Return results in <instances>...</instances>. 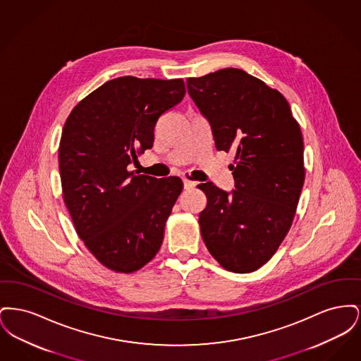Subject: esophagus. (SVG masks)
I'll return each mask as SVG.
<instances>
[{
  "label": "esophagus",
  "instance_id": "34e87169",
  "mask_svg": "<svg viewBox=\"0 0 361 361\" xmlns=\"http://www.w3.org/2000/svg\"><path fill=\"white\" fill-rule=\"evenodd\" d=\"M184 188L185 189H193L196 187V183L195 181H190L188 178H184Z\"/></svg>",
  "mask_w": 361,
  "mask_h": 361
}]
</instances>
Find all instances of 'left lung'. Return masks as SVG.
<instances>
[{
	"label": "left lung",
	"mask_w": 361,
	"mask_h": 361,
	"mask_svg": "<svg viewBox=\"0 0 361 361\" xmlns=\"http://www.w3.org/2000/svg\"><path fill=\"white\" fill-rule=\"evenodd\" d=\"M189 96L211 123L215 146L235 153V189L199 184V215L208 252L224 269L249 274L267 264L286 238L305 183L303 137L290 104L240 69L187 80Z\"/></svg>",
	"instance_id": "left-lung-1"
}]
</instances>
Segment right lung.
Returning <instances> with one entry per match:
<instances>
[{
    "mask_svg": "<svg viewBox=\"0 0 361 361\" xmlns=\"http://www.w3.org/2000/svg\"><path fill=\"white\" fill-rule=\"evenodd\" d=\"M184 96L183 78L119 77L89 93L63 126L58 152L63 202L86 249L116 274L137 272L162 245L183 181L128 166L153 147L158 118Z\"/></svg>",
    "mask_w": 361,
    "mask_h": 361,
    "instance_id": "obj_1",
    "label": "right lung"
}]
</instances>
